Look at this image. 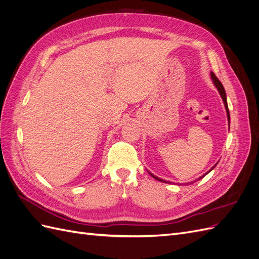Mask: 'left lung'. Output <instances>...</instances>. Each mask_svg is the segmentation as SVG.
I'll list each match as a JSON object with an SVG mask.
<instances>
[{"label": "left lung", "instance_id": "1", "mask_svg": "<svg viewBox=\"0 0 259 259\" xmlns=\"http://www.w3.org/2000/svg\"><path fill=\"white\" fill-rule=\"evenodd\" d=\"M210 77H211V81H213V83H214V85H215V88L217 89V91H218V93L221 94V97L223 98V101H224V105H225V108H226V112H227V117H228V123H229V127H230V114H229V109H228V104H227V96H226V92H225V89H224V86H223V84L221 83V81H219L217 77H216V75L213 73V72H210ZM217 165V163L215 164V165L211 167L207 173H205L204 175H203L202 177H204L205 175H207L209 171L213 169L215 166ZM149 174H150L154 179H156V180H159V182H162V183H166V184H170V183H168V182H166V180H164V179H162V178H159L158 176H154L152 173H150V171H148ZM202 177H200V178H202Z\"/></svg>", "mask_w": 259, "mask_h": 259}]
</instances>
